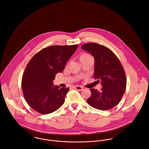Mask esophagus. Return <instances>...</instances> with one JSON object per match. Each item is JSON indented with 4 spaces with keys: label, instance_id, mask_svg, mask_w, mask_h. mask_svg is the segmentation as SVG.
Listing matches in <instances>:
<instances>
[{
    "label": "esophagus",
    "instance_id": "1",
    "mask_svg": "<svg viewBox=\"0 0 149 149\" xmlns=\"http://www.w3.org/2000/svg\"><path fill=\"white\" fill-rule=\"evenodd\" d=\"M73 88H75V89H76V90H77V91H82V90H83V88L82 87L79 86H74V87H73Z\"/></svg>",
    "mask_w": 149,
    "mask_h": 149
}]
</instances>
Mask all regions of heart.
I'll list each match as a JSON object with an SVG mask.
<instances>
[{
    "label": "heart",
    "mask_w": 149,
    "mask_h": 149,
    "mask_svg": "<svg viewBox=\"0 0 149 149\" xmlns=\"http://www.w3.org/2000/svg\"><path fill=\"white\" fill-rule=\"evenodd\" d=\"M91 57V56H90L88 54L83 53L80 56L79 59H80V61H81V60H83V59H85V58H88V57Z\"/></svg>",
    "instance_id": "b5f03b06"
}]
</instances>
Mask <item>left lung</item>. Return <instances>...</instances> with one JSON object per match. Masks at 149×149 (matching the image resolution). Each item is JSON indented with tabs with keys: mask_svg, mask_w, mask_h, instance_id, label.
Returning <instances> with one entry per match:
<instances>
[{
	"mask_svg": "<svg viewBox=\"0 0 149 149\" xmlns=\"http://www.w3.org/2000/svg\"><path fill=\"white\" fill-rule=\"evenodd\" d=\"M81 49L90 53L95 58L94 77L100 82V91L90 88L92 95L86 101L92 107L107 110L120 102L126 87L124 69L116 54L107 47L96 43H86Z\"/></svg>",
	"mask_w": 149,
	"mask_h": 149,
	"instance_id": "obj_1",
	"label": "left lung"
}]
</instances>
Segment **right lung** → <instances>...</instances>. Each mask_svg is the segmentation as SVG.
I'll return each mask as SVG.
<instances>
[{"mask_svg":"<svg viewBox=\"0 0 149 149\" xmlns=\"http://www.w3.org/2000/svg\"><path fill=\"white\" fill-rule=\"evenodd\" d=\"M78 47L50 46L37 53L27 65L22 80L24 99L40 114L51 113L60 108L69 88L54 86L57 73L62 72L66 62Z\"/></svg>","mask_w":149,"mask_h":149,"instance_id":"add662e5","label":"right lung"}]
</instances>
